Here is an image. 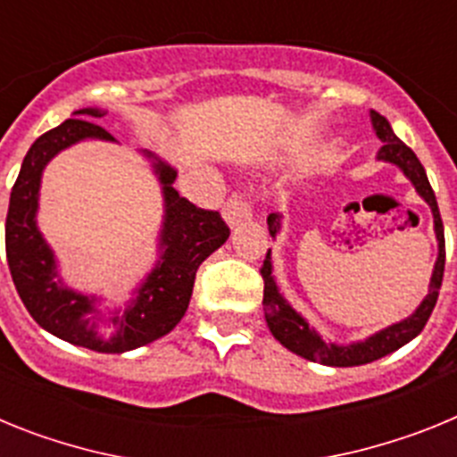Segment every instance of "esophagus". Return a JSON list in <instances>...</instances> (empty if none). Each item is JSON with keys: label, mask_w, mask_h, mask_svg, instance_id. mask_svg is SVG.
<instances>
[{"label": "esophagus", "mask_w": 457, "mask_h": 457, "mask_svg": "<svg viewBox=\"0 0 457 457\" xmlns=\"http://www.w3.org/2000/svg\"><path fill=\"white\" fill-rule=\"evenodd\" d=\"M221 215H224L226 224L237 226V224H242V221L252 220V205L245 201V196H242V194H231V196H228V201L224 204V208H221Z\"/></svg>", "instance_id": "1"}]
</instances>
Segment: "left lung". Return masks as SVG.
<instances>
[{"instance_id":"left-lung-1","label":"left lung","mask_w":457,"mask_h":457,"mask_svg":"<svg viewBox=\"0 0 457 457\" xmlns=\"http://www.w3.org/2000/svg\"><path fill=\"white\" fill-rule=\"evenodd\" d=\"M370 123H373L375 135L382 139V148L378 151V160L382 162H391L405 173L410 183L414 185V189L419 192L423 201L430 205L433 210V220H435V236H437L439 253L437 261H435L433 277H430V290H428L426 300L419 304V309L411 313L405 320L395 322V325L386 327L382 332L373 334L366 341L350 343V345H338V343H327L322 341L320 334L309 327V322L284 300V295L278 293L277 281L272 277V261H270V249L265 253L263 268H261V274H263L265 288H263V311H265V320H268L270 332L277 338L284 348H288L290 353L300 354V357L309 359V361H318V364L325 366H361L370 364L375 359H382L386 354L395 353L398 348H403L405 343H410L411 338L419 337L421 329L426 327L428 318L433 313L435 304H437L439 288H442V277H444V261H446V247H444V224L442 217H439L437 199H435V192L428 183L426 169L419 162V157L414 155L410 146H405L398 137L391 130L389 120L385 116H379L378 112H370ZM268 228L270 236H277L278 228H281V215L272 212L268 217Z\"/></svg>"}]
</instances>
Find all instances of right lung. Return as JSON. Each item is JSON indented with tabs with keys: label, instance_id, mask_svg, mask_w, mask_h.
<instances>
[{
	"label": "right lung",
	"instance_id": "1",
	"mask_svg": "<svg viewBox=\"0 0 457 457\" xmlns=\"http://www.w3.org/2000/svg\"><path fill=\"white\" fill-rule=\"evenodd\" d=\"M78 119L63 120L59 128L40 135L24 155L6 215V261L15 290L36 322L54 337L96 350L119 354L157 341L179 325L189 306L196 270L205 258L228 240V226L215 210H204L189 204L173 189L176 169L153 153V171L162 185L164 221L160 231V261L141 281L137 295L123 311H114L109 322L116 327L112 338L98 334L100 316L96 297L63 286L56 272V261L47 242L36 226L38 189L43 169L63 148L82 139L116 141L103 125L91 120L103 119V109H79ZM87 118V121H82Z\"/></svg>",
	"mask_w": 457,
	"mask_h": 457
}]
</instances>
